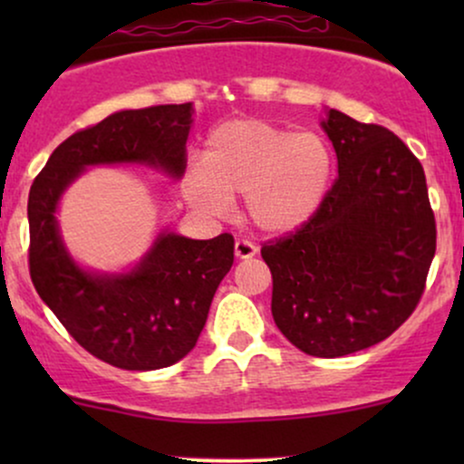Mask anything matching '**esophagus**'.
<instances>
[{
  "label": "esophagus",
  "mask_w": 464,
  "mask_h": 464,
  "mask_svg": "<svg viewBox=\"0 0 464 464\" xmlns=\"http://www.w3.org/2000/svg\"><path fill=\"white\" fill-rule=\"evenodd\" d=\"M257 255V246H255L253 242H248V239H237L236 242V257L237 259H250Z\"/></svg>",
  "instance_id": "34e87169"
}]
</instances>
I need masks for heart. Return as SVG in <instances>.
I'll use <instances>...</instances> for the list:
<instances>
[{
    "instance_id": "heart-1",
    "label": "heart",
    "mask_w": 464,
    "mask_h": 464,
    "mask_svg": "<svg viewBox=\"0 0 464 464\" xmlns=\"http://www.w3.org/2000/svg\"><path fill=\"white\" fill-rule=\"evenodd\" d=\"M334 172V148L323 135L244 117L207 135L205 161L185 168L183 194L211 216H227L231 196H246L259 231L287 233L321 211Z\"/></svg>"
}]
</instances>
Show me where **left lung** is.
I'll use <instances>...</instances> for the list:
<instances>
[{"instance_id": "1", "label": "left lung", "mask_w": 464, "mask_h": 464, "mask_svg": "<svg viewBox=\"0 0 464 464\" xmlns=\"http://www.w3.org/2000/svg\"><path fill=\"white\" fill-rule=\"evenodd\" d=\"M323 129L338 157L327 200L262 257L281 334L303 353L340 358L386 340L419 305L436 220L423 165L395 132L335 109Z\"/></svg>"}]
</instances>
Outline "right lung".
Segmentation results:
<instances>
[{
	"instance_id": "right-lung-1",
	"label": "right lung",
	"mask_w": 464,
	"mask_h": 464,
	"mask_svg": "<svg viewBox=\"0 0 464 464\" xmlns=\"http://www.w3.org/2000/svg\"><path fill=\"white\" fill-rule=\"evenodd\" d=\"M189 126V102L120 111L67 137L30 188L32 284L80 347L117 369H163L196 347L236 242L163 233L130 275H92L63 246L56 202L87 165L148 163L180 177Z\"/></svg>"
}]
</instances>
